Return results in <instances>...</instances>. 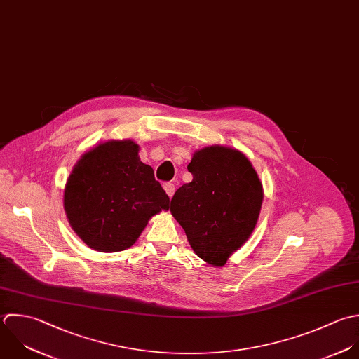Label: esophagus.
<instances>
[{
  "label": "esophagus",
  "instance_id": "1",
  "mask_svg": "<svg viewBox=\"0 0 359 359\" xmlns=\"http://www.w3.org/2000/svg\"><path fill=\"white\" fill-rule=\"evenodd\" d=\"M163 189H165L166 194L172 198V196L175 194V190H176V189H175V184H173V183H165V184H163Z\"/></svg>",
  "mask_w": 359,
  "mask_h": 359
}]
</instances>
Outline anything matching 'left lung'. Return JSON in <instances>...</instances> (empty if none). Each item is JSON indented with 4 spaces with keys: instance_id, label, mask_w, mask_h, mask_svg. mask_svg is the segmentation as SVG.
Instances as JSON below:
<instances>
[{
    "instance_id": "1",
    "label": "left lung",
    "mask_w": 359,
    "mask_h": 359,
    "mask_svg": "<svg viewBox=\"0 0 359 359\" xmlns=\"http://www.w3.org/2000/svg\"><path fill=\"white\" fill-rule=\"evenodd\" d=\"M187 169L193 180L176 190L170 212L200 259L225 266L257 224L262 182L241 151L222 145L196 151Z\"/></svg>"
}]
</instances>
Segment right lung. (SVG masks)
<instances>
[{
	"label": "right lung",
	"instance_id": "right-lung-1",
	"mask_svg": "<svg viewBox=\"0 0 359 359\" xmlns=\"http://www.w3.org/2000/svg\"><path fill=\"white\" fill-rule=\"evenodd\" d=\"M138 151L131 140L99 144L81 156L67 180L68 222L93 250L128 249L155 214L169 210L168 194Z\"/></svg>",
	"mask_w": 359,
	"mask_h": 359
}]
</instances>
